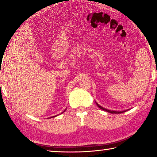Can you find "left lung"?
<instances>
[{
	"instance_id": "obj_1",
	"label": "left lung",
	"mask_w": 157,
	"mask_h": 157,
	"mask_svg": "<svg viewBox=\"0 0 157 157\" xmlns=\"http://www.w3.org/2000/svg\"><path fill=\"white\" fill-rule=\"evenodd\" d=\"M96 104H97V106L99 107V108L101 109H102V110H104V111H107V112H109V113H123V112H124V111H111V110H109V109H105V108H104V107H102V106H101L100 105H98L97 103H96Z\"/></svg>"
}]
</instances>
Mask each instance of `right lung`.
I'll use <instances>...</instances> for the list:
<instances>
[{"label":"right lung","mask_w":157,"mask_h":157,"mask_svg":"<svg viewBox=\"0 0 157 157\" xmlns=\"http://www.w3.org/2000/svg\"><path fill=\"white\" fill-rule=\"evenodd\" d=\"M55 117H56V116H55Z\"/></svg>","instance_id":"right-lung-1"}]
</instances>
